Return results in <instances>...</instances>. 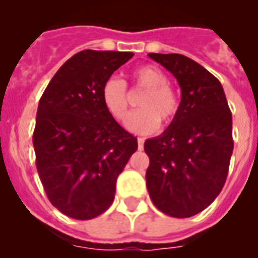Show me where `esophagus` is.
Listing matches in <instances>:
<instances>
[{
  "label": "esophagus",
  "mask_w": 258,
  "mask_h": 258,
  "mask_svg": "<svg viewBox=\"0 0 258 258\" xmlns=\"http://www.w3.org/2000/svg\"><path fill=\"white\" fill-rule=\"evenodd\" d=\"M143 146H145V139L143 138H138V147H139V150H143Z\"/></svg>",
  "instance_id": "34e87169"
}]
</instances>
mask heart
Returning <instances> with one entry per match:
<instances>
[{"mask_svg": "<svg viewBox=\"0 0 258 258\" xmlns=\"http://www.w3.org/2000/svg\"><path fill=\"white\" fill-rule=\"evenodd\" d=\"M135 86L145 89L137 101L138 111L130 115L127 128L138 134H153L159 127L170 124L179 111V99L169 86L167 75L155 66L138 67L131 72ZM101 103L105 111L116 121H123L128 113V95L125 84L111 78L100 91Z\"/></svg>", "mask_w": 258, "mask_h": 258, "instance_id": "1", "label": "heart"}]
</instances>
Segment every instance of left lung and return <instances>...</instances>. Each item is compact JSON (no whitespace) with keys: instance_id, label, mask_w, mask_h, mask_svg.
Segmentation results:
<instances>
[{"instance_id":"left-lung-1","label":"left lung","mask_w":258,"mask_h":258,"mask_svg":"<svg viewBox=\"0 0 258 258\" xmlns=\"http://www.w3.org/2000/svg\"><path fill=\"white\" fill-rule=\"evenodd\" d=\"M149 57L172 74L182 96L169 127L145 142L147 190L161 212L187 218L224 187L233 153L232 112L218 79L198 62L178 53Z\"/></svg>"}]
</instances>
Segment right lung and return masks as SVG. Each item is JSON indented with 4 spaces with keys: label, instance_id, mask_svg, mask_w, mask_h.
<instances>
[{
    "label": "right lung",
    "instance_id": "add662e5",
    "mask_svg": "<svg viewBox=\"0 0 258 258\" xmlns=\"http://www.w3.org/2000/svg\"><path fill=\"white\" fill-rule=\"evenodd\" d=\"M131 52L82 50L56 72L38 103L33 147L50 204L75 220H92L111 206L116 179L138 150L101 103L111 75Z\"/></svg>",
    "mask_w": 258,
    "mask_h": 258
}]
</instances>
